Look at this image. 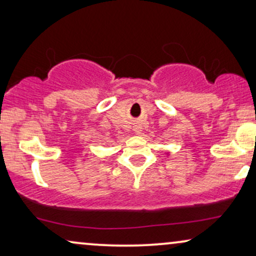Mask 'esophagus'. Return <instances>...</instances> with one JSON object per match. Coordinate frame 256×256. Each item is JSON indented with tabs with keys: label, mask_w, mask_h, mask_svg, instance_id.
Segmentation results:
<instances>
[{
	"label": "esophagus",
	"mask_w": 256,
	"mask_h": 256,
	"mask_svg": "<svg viewBox=\"0 0 256 256\" xmlns=\"http://www.w3.org/2000/svg\"><path fill=\"white\" fill-rule=\"evenodd\" d=\"M134 132H136V134H140V132H142L141 126H140V124H135V126H134Z\"/></svg>",
	"instance_id": "1"
}]
</instances>
